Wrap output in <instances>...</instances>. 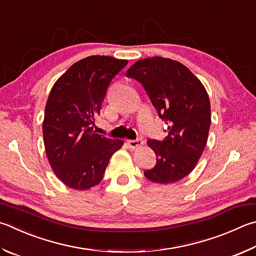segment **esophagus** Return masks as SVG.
<instances>
[{"label":"esophagus","instance_id":"1","mask_svg":"<svg viewBox=\"0 0 256 256\" xmlns=\"http://www.w3.org/2000/svg\"><path fill=\"white\" fill-rule=\"evenodd\" d=\"M143 144V140L141 138H136V140H128V146L131 148H138Z\"/></svg>","mask_w":256,"mask_h":256}]
</instances>
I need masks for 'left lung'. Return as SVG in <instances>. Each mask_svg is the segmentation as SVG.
I'll list each match as a JSON object with an SVG mask.
<instances>
[{
	"mask_svg": "<svg viewBox=\"0 0 256 256\" xmlns=\"http://www.w3.org/2000/svg\"><path fill=\"white\" fill-rule=\"evenodd\" d=\"M126 76L142 84L159 118L168 123L164 141L148 140L156 164L144 171L156 184H174L194 169L210 128V100L202 82L179 62L162 57L138 60Z\"/></svg>",
	"mask_w": 256,
	"mask_h": 256,
	"instance_id": "1",
	"label": "left lung"
}]
</instances>
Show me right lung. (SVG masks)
I'll use <instances>...</instances> for the list:
<instances>
[{
    "mask_svg": "<svg viewBox=\"0 0 256 256\" xmlns=\"http://www.w3.org/2000/svg\"><path fill=\"white\" fill-rule=\"evenodd\" d=\"M126 64L124 59L90 56L74 64L51 88L42 124L44 148L54 174L69 188L98 184L110 156L124 144L97 134L90 125L110 80Z\"/></svg>",
    "mask_w": 256,
    "mask_h": 256,
    "instance_id": "add662e5",
    "label": "right lung"
}]
</instances>
